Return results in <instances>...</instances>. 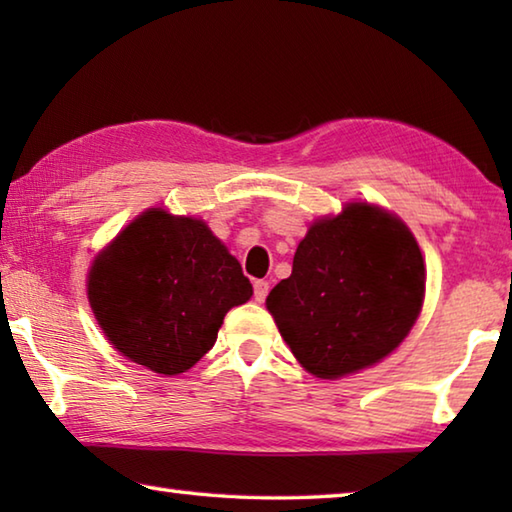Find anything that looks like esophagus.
Listing matches in <instances>:
<instances>
[{
	"label": "esophagus",
	"mask_w": 512,
	"mask_h": 512,
	"mask_svg": "<svg viewBox=\"0 0 512 512\" xmlns=\"http://www.w3.org/2000/svg\"><path fill=\"white\" fill-rule=\"evenodd\" d=\"M253 293H255V300L257 302H264L266 296H268V282L266 280H255Z\"/></svg>",
	"instance_id": "esophagus-1"
}]
</instances>
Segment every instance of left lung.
<instances>
[{
    "instance_id": "8db88e82",
    "label": "left lung",
    "mask_w": 512,
    "mask_h": 512,
    "mask_svg": "<svg viewBox=\"0 0 512 512\" xmlns=\"http://www.w3.org/2000/svg\"><path fill=\"white\" fill-rule=\"evenodd\" d=\"M422 298L424 262L409 228L379 207L350 203L311 225L266 307L305 370L336 379L391 354Z\"/></svg>"
}]
</instances>
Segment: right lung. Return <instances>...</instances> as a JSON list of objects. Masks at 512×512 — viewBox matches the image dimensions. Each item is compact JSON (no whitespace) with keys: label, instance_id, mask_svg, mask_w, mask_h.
Listing matches in <instances>:
<instances>
[{"label":"right lung","instance_id":"right-lung-1","mask_svg":"<svg viewBox=\"0 0 512 512\" xmlns=\"http://www.w3.org/2000/svg\"><path fill=\"white\" fill-rule=\"evenodd\" d=\"M88 296L124 357L178 375L212 348L223 316L253 287L203 221L149 210L97 257Z\"/></svg>","mask_w":512,"mask_h":512}]
</instances>
